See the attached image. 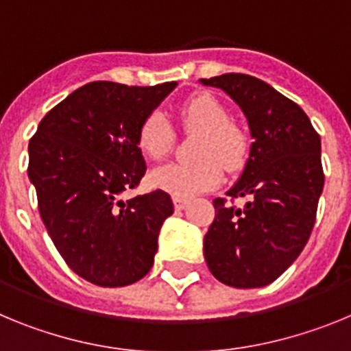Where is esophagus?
I'll list each match as a JSON object with an SVG mask.
<instances>
[{
	"label": "esophagus",
	"instance_id": "obj_1",
	"mask_svg": "<svg viewBox=\"0 0 351 351\" xmlns=\"http://www.w3.org/2000/svg\"><path fill=\"white\" fill-rule=\"evenodd\" d=\"M173 206H176V209L178 210H182L186 206H188V200L182 197H173Z\"/></svg>",
	"mask_w": 351,
	"mask_h": 351
}]
</instances>
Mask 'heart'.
<instances>
[{"label": "heart", "instance_id": "obj_1", "mask_svg": "<svg viewBox=\"0 0 351 351\" xmlns=\"http://www.w3.org/2000/svg\"><path fill=\"white\" fill-rule=\"evenodd\" d=\"M178 117L186 132H198L195 156L190 163H170L151 172V181L176 197L190 198L218 186L226 169L243 165L250 138L237 121L230 119L225 105L207 93L191 96L178 108ZM138 147L151 160H161L173 145V132L160 112H151L137 135Z\"/></svg>", "mask_w": 351, "mask_h": 351}]
</instances>
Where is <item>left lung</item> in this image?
<instances>
[{"label":"left lung","mask_w":351,"mask_h":351,"mask_svg":"<svg viewBox=\"0 0 351 351\" xmlns=\"http://www.w3.org/2000/svg\"><path fill=\"white\" fill-rule=\"evenodd\" d=\"M202 82L234 98L253 137L241 179L213 200L207 267L228 287H265L295 262L311 235L325 181L320 135L295 101L256 77L225 73ZM237 197L247 206H235Z\"/></svg>","instance_id":"left-lung-1"}]
</instances>
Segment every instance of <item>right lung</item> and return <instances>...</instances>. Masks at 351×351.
<instances>
[{
    "label": "right lung",
    "instance_id": "obj_1",
    "mask_svg": "<svg viewBox=\"0 0 351 351\" xmlns=\"http://www.w3.org/2000/svg\"><path fill=\"white\" fill-rule=\"evenodd\" d=\"M176 88L96 80L51 108L29 141L27 176L56 250L77 276L98 287L142 280L154 262L160 228L173 204L163 190H137L145 161L142 121Z\"/></svg>",
    "mask_w": 351,
    "mask_h": 351
}]
</instances>
